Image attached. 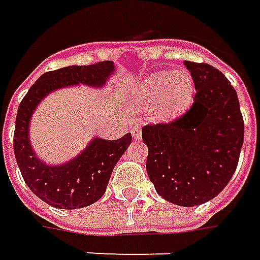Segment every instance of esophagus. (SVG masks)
Instances as JSON below:
<instances>
[{
  "mask_svg": "<svg viewBox=\"0 0 260 260\" xmlns=\"http://www.w3.org/2000/svg\"><path fill=\"white\" fill-rule=\"evenodd\" d=\"M132 136H133L136 140H139V139L142 137V134H140V128H139V126H134L133 128H132Z\"/></svg>",
  "mask_w": 260,
  "mask_h": 260,
  "instance_id": "34e87169",
  "label": "esophagus"
}]
</instances>
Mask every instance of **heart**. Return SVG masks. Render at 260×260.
Listing matches in <instances>:
<instances>
[{"label":"heart","mask_w":260,"mask_h":260,"mask_svg":"<svg viewBox=\"0 0 260 260\" xmlns=\"http://www.w3.org/2000/svg\"><path fill=\"white\" fill-rule=\"evenodd\" d=\"M194 100V83L184 71H160L140 81L133 91L136 110L153 109L157 121H172L182 117Z\"/></svg>","instance_id":"heart-1"}]
</instances>
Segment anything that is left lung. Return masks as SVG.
<instances>
[{"label": "left lung", "mask_w": 260, "mask_h": 260, "mask_svg": "<svg viewBox=\"0 0 260 260\" xmlns=\"http://www.w3.org/2000/svg\"><path fill=\"white\" fill-rule=\"evenodd\" d=\"M196 95L191 109L172 123L142 130L149 149L147 175L158 194L177 206L216 198L236 170L243 144V117L229 80L205 62L184 61Z\"/></svg>", "instance_id": "obj_1"}]
</instances>
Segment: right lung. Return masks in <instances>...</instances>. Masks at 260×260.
<instances>
[{
	"label": "right lung",
	"mask_w": 260,
	"mask_h": 260,
	"mask_svg": "<svg viewBox=\"0 0 260 260\" xmlns=\"http://www.w3.org/2000/svg\"><path fill=\"white\" fill-rule=\"evenodd\" d=\"M114 70L113 61H102L48 71L31 85L21 102L14 132L15 158L24 182L50 206L81 209L95 203L106 193L113 169L132 143V134L127 133L118 140L94 137L74 158L60 165H48L37 156L31 146V117L50 93L80 84L104 88Z\"/></svg>",
	"instance_id": "add662e5"
}]
</instances>
